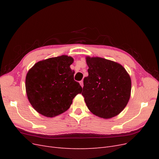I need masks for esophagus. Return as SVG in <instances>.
Listing matches in <instances>:
<instances>
[{"label": "esophagus", "instance_id": "34e87169", "mask_svg": "<svg viewBox=\"0 0 159 159\" xmlns=\"http://www.w3.org/2000/svg\"><path fill=\"white\" fill-rule=\"evenodd\" d=\"M80 84L81 85V87H83V86H84V81H80Z\"/></svg>", "mask_w": 159, "mask_h": 159}]
</instances>
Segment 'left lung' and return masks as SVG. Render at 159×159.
<instances>
[{
	"label": "left lung",
	"instance_id": "8db88e82",
	"mask_svg": "<svg viewBox=\"0 0 159 159\" xmlns=\"http://www.w3.org/2000/svg\"><path fill=\"white\" fill-rule=\"evenodd\" d=\"M88 76L84 79L82 95L90 111L103 119L112 118L126 107L131 80L117 62L99 57H86Z\"/></svg>",
	"mask_w": 159,
	"mask_h": 159
}]
</instances>
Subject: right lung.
Returning a JSON list of instances; mask_svg holds the SVG:
<instances>
[{
    "instance_id": "1",
    "label": "right lung",
    "mask_w": 159,
    "mask_h": 159,
    "mask_svg": "<svg viewBox=\"0 0 159 159\" xmlns=\"http://www.w3.org/2000/svg\"><path fill=\"white\" fill-rule=\"evenodd\" d=\"M73 57L63 55L37 62L28 71L26 91L38 113L54 117L68 110L82 88L74 79Z\"/></svg>"
}]
</instances>
